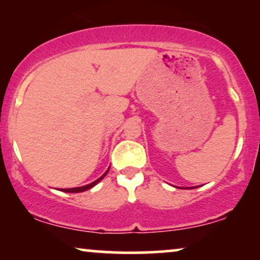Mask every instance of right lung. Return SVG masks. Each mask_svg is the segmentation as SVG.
<instances>
[{
	"label": "right lung",
	"mask_w": 260,
	"mask_h": 260,
	"mask_svg": "<svg viewBox=\"0 0 260 260\" xmlns=\"http://www.w3.org/2000/svg\"><path fill=\"white\" fill-rule=\"evenodd\" d=\"M108 171H109V170H107L105 175L101 176V177H100L99 179H96L95 182L90 183V184H88V185H84V186H79V188H72V189H61V191H64V192H82V191H85V190H89L90 188H92V186L98 184V183H99L100 181H102L103 177H105V176L107 175V172H108Z\"/></svg>",
	"instance_id": "right-lung-1"
}]
</instances>
